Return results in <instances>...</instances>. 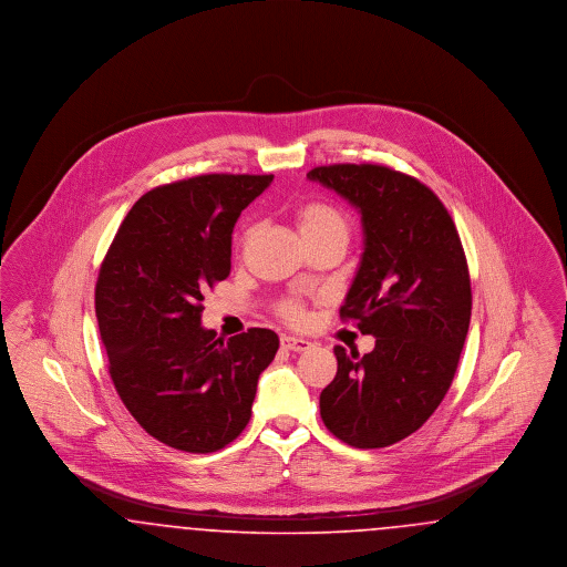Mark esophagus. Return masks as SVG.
<instances>
[{
  "instance_id": "1",
  "label": "esophagus",
  "mask_w": 567,
  "mask_h": 567,
  "mask_svg": "<svg viewBox=\"0 0 567 567\" xmlns=\"http://www.w3.org/2000/svg\"><path fill=\"white\" fill-rule=\"evenodd\" d=\"M280 344H282L285 351L291 352L308 351V349L312 347V342H308V340H303V338H296V336H282Z\"/></svg>"
}]
</instances>
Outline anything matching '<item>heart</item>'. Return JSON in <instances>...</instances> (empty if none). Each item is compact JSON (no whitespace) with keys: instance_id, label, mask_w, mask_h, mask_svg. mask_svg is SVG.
Listing matches in <instances>:
<instances>
[{"instance_id":"b5f03b06","label":"heart","mask_w":567,"mask_h":567,"mask_svg":"<svg viewBox=\"0 0 567 567\" xmlns=\"http://www.w3.org/2000/svg\"><path fill=\"white\" fill-rule=\"evenodd\" d=\"M297 227L299 234L303 238V243H312V240H329V238H340V240H349V216L347 213L323 199H312L301 204L296 210ZM255 234V225L244 227L243 236H240V248L250 243ZM278 315L291 323H299L303 319V308L296 299H287L278 306Z\"/></svg>"}]
</instances>
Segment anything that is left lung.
Segmentation results:
<instances>
[{"label":"left lung","mask_w":567,"mask_h":567,"mask_svg":"<svg viewBox=\"0 0 567 567\" xmlns=\"http://www.w3.org/2000/svg\"><path fill=\"white\" fill-rule=\"evenodd\" d=\"M359 210L363 255L340 308L374 336L359 357L336 347L321 393L324 427L354 449H384L416 432L444 400L467 336L472 287L457 227L437 195L378 163L308 172Z\"/></svg>","instance_id":"left-lung-1"}]
</instances>
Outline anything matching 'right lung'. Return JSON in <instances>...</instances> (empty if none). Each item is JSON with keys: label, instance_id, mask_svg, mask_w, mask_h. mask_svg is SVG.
Returning a JSON list of instances; mask_svg holds the SVG:
<instances>
[{"label": "right lung", "instance_id": "1", "mask_svg": "<svg viewBox=\"0 0 567 567\" xmlns=\"http://www.w3.org/2000/svg\"><path fill=\"white\" fill-rule=\"evenodd\" d=\"M271 174H204L144 193L121 223L95 285L114 389L140 427L187 453H215L250 421L271 329L216 338L204 293L231 271V231Z\"/></svg>", "mask_w": 567, "mask_h": 567}]
</instances>
